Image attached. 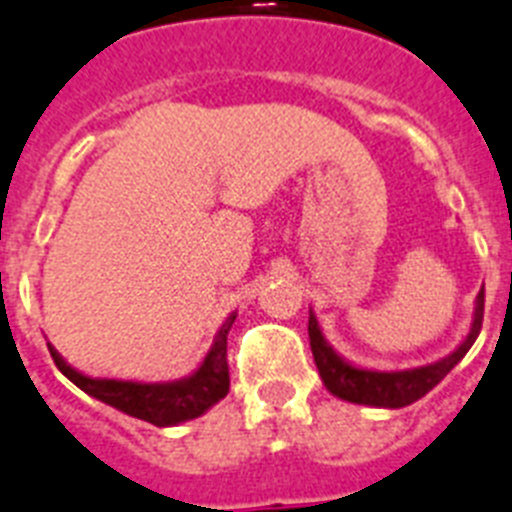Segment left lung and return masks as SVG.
I'll list each match as a JSON object with an SVG mask.
<instances>
[{"label":"left lung","instance_id":"1","mask_svg":"<svg viewBox=\"0 0 512 512\" xmlns=\"http://www.w3.org/2000/svg\"><path fill=\"white\" fill-rule=\"evenodd\" d=\"M481 321H484V289L476 297L471 328H468L463 342L442 360L418 365V368H405V371H376V368L350 363L347 357H342L331 347L313 310H310V321H307V334H310V350H313L315 365H318V373H321V381L328 392L339 400L355 402V405L397 410V407L413 405L415 400L426 397L463 360L465 352L471 350L476 336H479Z\"/></svg>","mask_w":512,"mask_h":512}]
</instances>
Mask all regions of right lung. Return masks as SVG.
Returning <instances> with one entry per match:
<instances>
[{"instance_id":"add662e5","label":"right lung","mask_w":512,"mask_h":512,"mask_svg":"<svg viewBox=\"0 0 512 512\" xmlns=\"http://www.w3.org/2000/svg\"><path fill=\"white\" fill-rule=\"evenodd\" d=\"M234 321L236 313H231L223 321V326L218 328L213 347L207 350L205 360L189 376L176 378V381L94 378L65 363V357L54 350L52 344H49V352H52L54 365L60 368L62 376H68L89 397L162 429V426H178V423H186L191 418H199L226 397L228 386H231L226 360V336Z\"/></svg>"}]
</instances>
